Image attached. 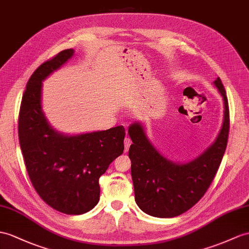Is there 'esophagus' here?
I'll list each match as a JSON object with an SVG mask.
<instances>
[{"label": "esophagus", "mask_w": 249, "mask_h": 249, "mask_svg": "<svg viewBox=\"0 0 249 249\" xmlns=\"http://www.w3.org/2000/svg\"><path fill=\"white\" fill-rule=\"evenodd\" d=\"M132 143V142H131V139L130 138H128V137H125L124 138V151L126 152V151L129 150V148H130V144Z\"/></svg>", "instance_id": "esophagus-1"}]
</instances>
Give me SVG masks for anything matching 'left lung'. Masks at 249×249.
Masks as SVG:
<instances>
[{
  "mask_svg": "<svg viewBox=\"0 0 249 249\" xmlns=\"http://www.w3.org/2000/svg\"><path fill=\"white\" fill-rule=\"evenodd\" d=\"M213 84L224 104V117L215 141L188 162L168 160L150 142L139 121L131 124L128 134L135 202L143 212L156 217H174L193 207L207 191L225 153L229 133L226 90L217 77Z\"/></svg>",
  "mask_w": 249,
  "mask_h": 249,
  "instance_id": "obj_1",
  "label": "left lung"
}]
</instances>
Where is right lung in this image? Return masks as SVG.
<instances>
[{"label":"right lung","instance_id":"obj_1","mask_svg":"<svg viewBox=\"0 0 249 249\" xmlns=\"http://www.w3.org/2000/svg\"><path fill=\"white\" fill-rule=\"evenodd\" d=\"M65 50L34 71L23 94L19 142L30 181L40 197L66 214H82L99 202V178L124 153V128L77 135L53 129L42 110V81L68 62Z\"/></svg>","mask_w":249,"mask_h":249}]
</instances>
